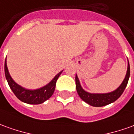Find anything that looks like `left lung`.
I'll list each match as a JSON object with an SVG mask.
<instances>
[{
  "mask_svg": "<svg viewBox=\"0 0 134 134\" xmlns=\"http://www.w3.org/2000/svg\"><path fill=\"white\" fill-rule=\"evenodd\" d=\"M130 77V65L129 62L128 63V69L126 72L125 79L123 80L121 85L118 88L112 92L107 93H91L86 91L82 88L80 86L79 79L75 75V84H76V90L78 95L85 102L88 104L93 107H103L109 104L115 102L116 100L122 95L126 86L129 82Z\"/></svg>",
  "mask_w": 134,
  "mask_h": 134,
  "instance_id": "1",
  "label": "left lung"
}]
</instances>
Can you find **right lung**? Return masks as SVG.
I'll return each instance as SVG.
<instances>
[{
  "mask_svg": "<svg viewBox=\"0 0 134 134\" xmlns=\"http://www.w3.org/2000/svg\"><path fill=\"white\" fill-rule=\"evenodd\" d=\"M4 70H5V78L7 80V82L11 89L15 94V96L21 102L30 104H39L48 99L53 95L55 87H56L57 80L62 72V71L59 72L54 77V79L45 86L38 89L29 90L20 86L17 83H15L14 80L12 79V77L8 72V67L6 64V58L5 60Z\"/></svg>",
  "mask_w": 134,
  "mask_h": 134,
  "instance_id": "obj_1",
  "label": "right lung"
}]
</instances>
